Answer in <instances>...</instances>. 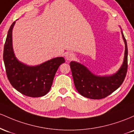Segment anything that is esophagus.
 Returning <instances> with one entry per match:
<instances>
[{
	"label": "esophagus",
	"mask_w": 134,
	"mask_h": 134,
	"mask_svg": "<svg viewBox=\"0 0 134 134\" xmlns=\"http://www.w3.org/2000/svg\"><path fill=\"white\" fill-rule=\"evenodd\" d=\"M74 57H75V55H74L72 53H71V52H67V53H66L65 55V59L68 61L72 60L74 58Z\"/></svg>",
	"instance_id": "obj_1"
}]
</instances>
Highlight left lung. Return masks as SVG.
<instances>
[{
    "label": "left lung",
    "mask_w": 134,
    "mask_h": 134,
    "mask_svg": "<svg viewBox=\"0 0 134 134\" xmlns=\"http://www.w3.org/2000/svg\"><path fill=\"white\" fill-rule=\"evenodd\" d=\"M121 33L125 43V53L122 64L115 73L104 76L96 75L81 63L76 61L70 62L74 82L80 94L90 99H102L114 92L121 85L127 71L128 48L121 29Z\"/></svg>",
    "instance_id": "obj_1"
}]
</instances>
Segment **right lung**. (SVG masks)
<instances>
[{
  "instance_id": "add662e5",
  "label": "right lung",
  "mask_w": 134,
  "mask_h": 134,
  "mask_svg": "<svg viewBox=\"0 0 134 134\" xmlns=\"http://www.w3.org/2000/svg\"><path fill=\"white\" fill-rule=\"evenodd\" d=\"M14 21L7 33L3 58L7 78L14 88L25 96L41 97L48 93L59 66L65 62L62 57L48 60L36 65L21 62L15 55L13 47Z\"/></svg>"
}]
</instances>
